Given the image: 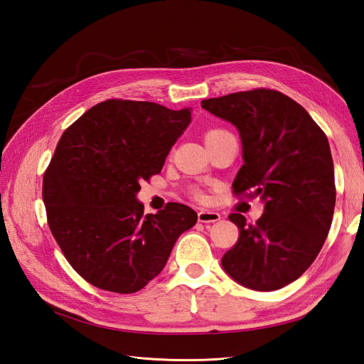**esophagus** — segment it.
<instances>
[{
    "label": "esophagus",
    "mask_w": 364,
    "mask_h": 364,
    "mask_svg": "<svg viewBox=\"0 0 364 364\" xmlns=\"http://www.w3.org/2000/svg\"><path fill=\"white\" fill-rule=\"evenodd\" d=\"M220 218L222 217H220L218 213L208 211V209H200L199 214H197V220H199L200 223H215Z\"/></svg>",
    "instance_id": "34e87169"
}]
</instances>
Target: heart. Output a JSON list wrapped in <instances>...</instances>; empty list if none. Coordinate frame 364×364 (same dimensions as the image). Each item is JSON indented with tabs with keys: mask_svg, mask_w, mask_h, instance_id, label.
Instances as JSON below:
<instances>
[{
	"mask_svg": "<svg viewBox=\"0 0 364 364\" xmlns=\"http://www.w3.org/2000/svg\"><path fill=\"white\" fill-rule=\"evenodd\" d=\"M220 132H223V130H209L208 134H206V136H205V139H206V138H209V136H214V135L220 134ZM191 196L194 197L196 200H205V199H206L205 193H203L200 188H193V191H191Z\"/></svg>",
	"mask_w": 364,
	"mask_h": 364,
	"instance_id": "1",
	"label": "heart"
}]
</instances>
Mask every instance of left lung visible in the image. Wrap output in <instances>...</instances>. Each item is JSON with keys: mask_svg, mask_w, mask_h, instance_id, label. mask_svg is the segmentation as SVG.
I'll list each match as a JSON object with an SVG mask.
<instances>
[{"mask_svg": "<svg viewBox=\"0 0 364 364\" xmlns=\"http://www.w3.org/2000/svg\"><path fill=\"white\" fill-rule=\"evenodd\" d=\"M202 107L240 132L245 164L234 196L266 203L255 223L229 215L240 237L222 266L247 289H282L311 266L331 228L336 183L328 138L299 103L266 87L208 98Z\"/></svg>", "mask_w": 364, "mask_h": 364, "instance_id": "obj_1", "label": "left lung"}]
</instances>
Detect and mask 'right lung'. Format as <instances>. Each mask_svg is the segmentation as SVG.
<instances>
[{
  "label": "right lung",
  "instance_id": "add662e5",
  "mask_svg": "<svg viewBox=\"0 0 364 364\" xmlns=\"http://www.w3.org/2000/svg\"><path fill=\"white\" fill-rule=\"evenodd\" d=\"M191 121L190 109L112 98L63 132L42 182L51 234L71 267L94 287L135 293L161 273L176 240L197 222L170 202L144 214L141 181L159 174Z\"/></svg>",
  "mask_w": 364,
  "mask_h": 364
}]
</instances>
